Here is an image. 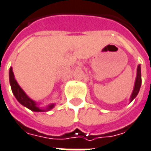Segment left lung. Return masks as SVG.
<instances>
[{"mask_svg":"<svg viewBox=\"0 0 151 151\" xmlns=\"http://www.w3.org/2000/svg\"><path fill=\"white\" fill-rule=\"evenodd\" d=\"M141 83H142V79H141V68H140V65H139L137 69V78H136V81H135L134 90H133L132 94V96H131V101H132L137 96V95L138 94V91L140 90Z\"/></svg>","mask_w":151,"mask_h":151,"instance_id":"8db88e82","label":"left lung"}]
</instances>
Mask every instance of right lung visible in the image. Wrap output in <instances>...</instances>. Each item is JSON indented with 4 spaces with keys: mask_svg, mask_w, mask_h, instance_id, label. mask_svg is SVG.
I'll return each instance as SVG.
<instances>
[{
    "mask_svg": "<svg viewBox=\"0 0 151 151\" xmlns=\"http://www.w3.org/2000/svg\"><path fill=\"white\" fill-rule=\"evenodd\" d=\"M9 80H10V84H11V88H12V91L14 93V96L16 97V99L22 104L23 106L28 108L29 109L35 112H40L43 111L42 109H40L38 107H37V104L34 101H32L31 98H29L26 94L24 92L22 89L19 87V85L16 82L15 78H14V73H13V68H10L9 71ZM54 107V104H51L48 107V110L52 109Z\"/></svg>",
    "mask_w": 151,
    "mask_h": 151,
    "instance_id": "add662e5",
    "label": "right lung"
}]
</instances>
